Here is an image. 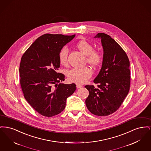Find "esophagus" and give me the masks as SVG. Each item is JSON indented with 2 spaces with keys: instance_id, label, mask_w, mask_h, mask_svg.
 <instances>
[{
  "instance_id": "obj_1",
  "label": "esophagus",
  "mask_w": 151,
  "mask_h": 151,
  "mask_svg": "<svg viewBox=\"0 0 151 151\" xmlns=\"http://www.w3.org/2000/svg\"><path fill=\"white\" fill-rule=\"evenodd\" d=\"M82 86L81 85H80V84H76V87H77V88H81V87H82Z\"/></svg>"
}]
</instances>
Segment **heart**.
I'll use <instances>...</instances> for the list:
<instances>
[{
    "instance_id": "1",
    "label": "heart",
    "mask_w": 151,
    "mask_h": 151,
    "mask_svg": "<svg viewBox=\"0 0 151 151\" xmlns=\"http://www.w3.org/2000/svg\"><path fill=\"white\" fill-rule=\"evenodd\" d=\"M77 48L83 54L86 55V62L89 65L97 67L102 64L103 55L100 51L94 49L92 44L86 40H81L76 44ZM68 50L66 47H63L59 52V60L62 65L68 64ZM92 75L91 69L87 67L75 68L67 71V76L68 80L75 83L83 84L89 79Z\"/></svg>"
}]
</instances>
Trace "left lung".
Segmentation results:
<instances>
[{"label":"left lung","instance_id":"left-lung-1","mask_svg":"<svg viewBox=\"0 0 151 151\" xmlns=\"http://www.w3.org/2000/svg\"><path fill=\"white\" fill-rule=\"evenodd\" d=\"M104 49L102 65L93 80L97 87L87 85L89 96L86 100L88 110L94 115L107 116L115 112L129 92V61L126 52L110 36L98 33Z\"/></svg>","mask_w":151,"mask_h":151}]
</instances>
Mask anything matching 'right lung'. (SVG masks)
Segmentation results:
<instances>
[{
    "label": "right lung",
    "instance_id": "add662e5",
    "mask_svg": "<svg viewBox=\"0 0 151 151\" xmlns=\"http://www.w3.org/2000/svg\"><path fill=\"white\" fill-rule=\"evenodd\" d=\"M45 34L39 37L24 53L20 65V86L24 98L37 112L51 117L60 113L66 99L76 90L74 83L65 84L59 52L75 37Z\"/></svg>",
    "mask_w": 151,
    "mask_h": 151
}]
</instances>
